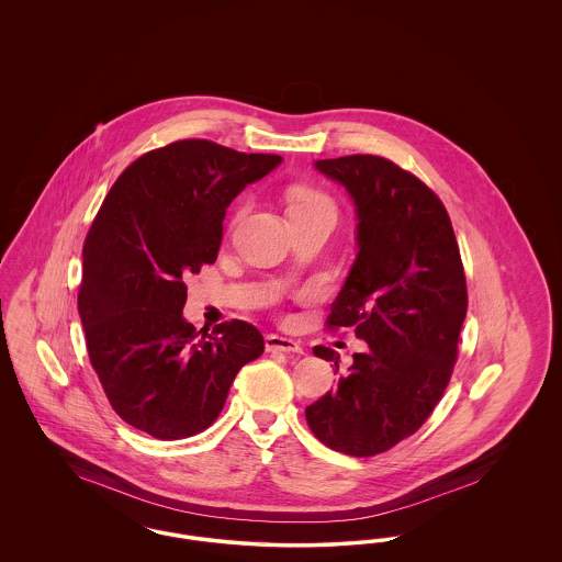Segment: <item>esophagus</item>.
Listing matches in <instances>:
<instances>
[{
  "label": "esophagus",
  "mask_w": 562,
  "mask_h": 562,
  "mask_svg": "<svg viewBox=\"0 0 562 562\" xmlns=\"http://www.w3.org/2000/svg\"><path fill=\"white\" fill-rule=\"evenodd\" d=\"M266 349L268 351H282V353H303V348L286 337L280 335H268L266 337Z\"/></svg>",
  "instance_id": "1"
}]
</instances>
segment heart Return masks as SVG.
I'll return each mask as SVG.
<instances>
[{
	"instance_id": "obj_1",
	"label": "heart",
	"mask_w": 562,
	"mask_h": 562,
	"mask_svg": "<svg viewBox=\"0 0 562 562\" xmlns=\"http://www.w3.org/2000/svg\"><path fill=\"white\" fill-rule=\"evenodd\" d=\"M321 206H330V202L314 189L299 188L294 189L291 193V206L289 213L293 214L305 213V211H314Z\"/></svg>"
}]
</instances>
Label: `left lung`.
Returning <instances> with one entry per match:
<instances>
[{
  "mask_svg": "<svg viewBox=\"0 0 562 562\" xmlns=\"http://www.w3.org/2000/svg\"><path fill=\"white\" fill-rule=\"evenodd\" d=\"M356 206V259L330 305L328 326L367 344L335 390L305 408L316 438L371 457L424 426L453 373L468 312L451 218L417 177L376 156L314 161ZM314 353L335 362L333 349Z\"/></svg>",
  "mask_w": 562,
  "mask_h": 562,
  "instance_id": "1",
  "label": "left lung"
}]
</instances>
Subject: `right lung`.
Here are the masks:
<instances>
[{"mask_svg": "<svg viewBox=\"0 0 562 562\" xmlns=\"http://www.w3.org/2000/svg\"><path fill=\"white\" fill-rule=\"evenodd\" d=\"M280 164L188 138L140 156L109 191L83 241L78 310L90 362L133 428L160 440L204 431L263 353L248 322L195 330L183 280L216 261L232 200Z\"/></svg>", "mask_w": 562, "mask_h": 562, "instance_id": "1", "label": "right lung"}]
</instances>
